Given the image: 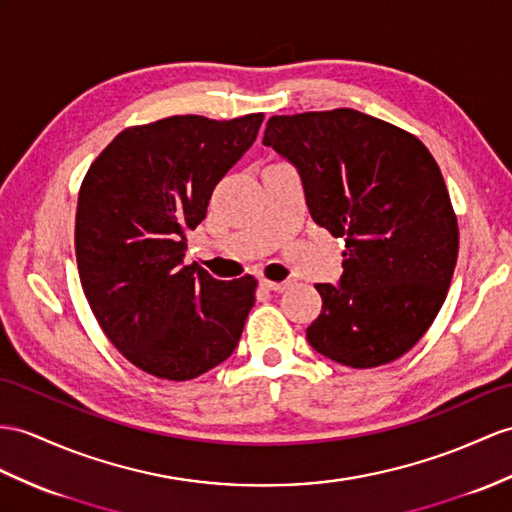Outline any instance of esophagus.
<instances>
[{
  "mask_svg": "<svg viewBox=\"0 0 512 512\" xmlns=\"http://www.w3.org/2000/svg\"><path fill=\"white\" fill-rule=\"evenodd\" d=\"M293 284V280H284V282H273V280H260V286L267 291H273V293H280L284 289H289V286Z\"/></svg>",
  "mask_w": 512,
  "mask_h": 512,
  "instance_id": "esophagus-1",
  "label": "esophagus"
}]
</instances>
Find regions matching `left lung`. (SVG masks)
Returning a JSON list of instances; mask_svg holds the SVG:
<instances>
[{
	"mask_svg": "<svg viewBox=\"0 0 512 512\" xmlns=\"http://www.w3.org/2000/svg\"><path fill=\"white\" fill-rule=\"evenodd\" d=\"M263 143L299 171L317 226L345 241L339 284H315L323 304L308 343L354 369L404 356L441 310L458 258L456 213L428 147L354 108L276 115Z\"/></svg>",
	"mask_w": 512,
	"mask_h": 512,
	"instance_id": "obj_1",
	"label": "left lung"
}]
</instances>
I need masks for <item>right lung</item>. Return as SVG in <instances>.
I'll list each match as a JSON object with an SVG mask.
<instances>
[{
    "mask_svg": "<svg viewBox=\"0 0 512 512\" xmlns=\"http://www.w3.org/2000/svg\"><path fill=\"white\" fill-rule=\"evenodd\" d=\"M263 119L173 115L126 128L82 180L76 258L84 295L108 341L156 378L202 376L241 339L258 280L223 282L182 258L186 234L204 221L215 186Z\"/></svg>",
    "mask_w": 512,
    "mask_h": 512,
    "instance_id": "right-lung-1",
    "label": "right lung"
}]
</instances>
